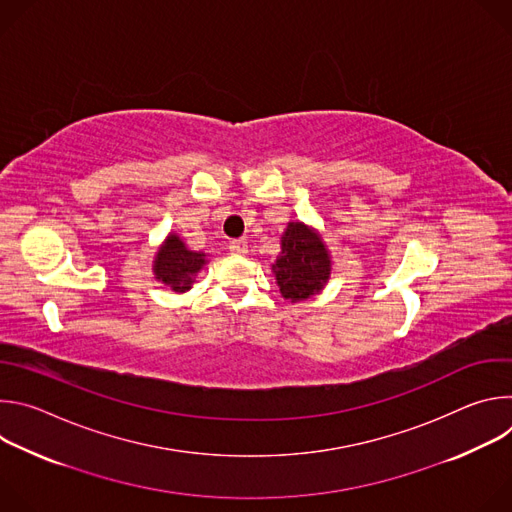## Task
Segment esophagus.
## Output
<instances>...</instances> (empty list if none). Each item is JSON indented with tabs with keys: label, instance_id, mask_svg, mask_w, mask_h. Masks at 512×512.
I'll list each match as a JSON object with an SVG mask.
<instances>
[{
	"label": "esophagus",
	"instance_id": "obj_1",
	"mask_svg": "<svg viewBox=\"0 0 512 512\" xmlns=\"http://www.w3.org/2000/svg\"><path fill=\"white\" fill-rule=\"evenodd\" d=\"M229 249H231V253H235V255H245V253H247V241H245V239H235V241H231Z\"/></svg>",
	"mask_w": 512,
	"mask_h": 512
}]
</instances>
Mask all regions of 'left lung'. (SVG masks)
Returning <instances> with one entry per match:
<instances>
[{"mask_svg": "<svg viewBox=\"0 0 512 512\" xmlns=\"http://www.w3.org/2000/svg\"><path fill=\"white\" fill-rule=\"evenodd\" d=\"M271 271L281 298L291 304L320 294L332 275V257L318 229L302 221H289Z\"/></svg>", "mask_w": 512, "mask_h": 512, "instance_id": "obj_1", "label": "left lung"}]
</instances>
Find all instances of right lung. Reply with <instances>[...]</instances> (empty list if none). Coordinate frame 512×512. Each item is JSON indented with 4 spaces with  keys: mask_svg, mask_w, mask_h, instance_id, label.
<instances>
[{
    "mask_svg": "<svg viewBox=\"0 0 512 512\" xmlns=\"http://www.w3.org/2000/svg\"><path fill=\"white\" fill-rule=\"evenodd\" d=\"M206 263L208 255L204 251H190L176 233H168L156 251L152 271L156 281L168 285L174 294H184L192 289L196 275Z\"/></svg>",
    "mask_w": 512,
    "mask_h": 512,
    "instance_id": "1",
    "label": "right lung"
}]
</instances>
